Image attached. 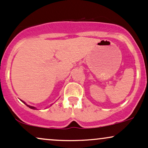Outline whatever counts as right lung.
I'll return each mask as SVG.
<instances>
[{
  "label": "right lung",
  "instance_id": "1",
  "mask_svg": "<svg viewBox=\"0 0 148 148\" xmlns=\"http://www.w3.org/2000/svg\"><path fill=\"white\" fill-rule=\"evenodd\" d=\"M22 102H23V103H25V105H26V106H28V107H29V108H32V109H34V110H37V108H35V107H34V106H30V105H28V104H27V103H25V101H22Z\"/></svg>",
  "mask_w": 148,
  "mask_h": 148
}]
</instances>
